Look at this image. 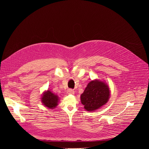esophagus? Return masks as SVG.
I'll use <instances>...</instances> for the list:
<instances>
[{
  "instance_id": "1",
  "label": "esophagus",
  "mask_w": 149,
  "mask_h": 149,
  "mask_svg": "<svg viewBox=\"0 0 149 149\" xmlns=\"http://www.w3.org/2000/svg\"><path fill=\"white\" fill-rule=\"evenodd\" d=\"M74 91L73 90H72V89H69L68 90V94H71V95H72V94H74Z\"/></svg>"
}]
</instances>
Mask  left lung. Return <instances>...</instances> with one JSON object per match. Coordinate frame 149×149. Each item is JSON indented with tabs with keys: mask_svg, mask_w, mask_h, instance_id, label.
Listing matches in <instances>:
<instances>
[{
	"mask_svg": "<svg viewBox=\"0 0 149 149\" xmlns=\"http://www.w3.org/2000/svg\"><path fill=\"white\" fill-rule=\"evenodd\" d=\"M110 92L105 82L95 79L91 81L81 95V101L88 111H94L107 103Z\"/></svg>",
	"mask_w": 149,
	"mask_h": 149,
	"instance_id": "8db88e82",
	"label": "left lung"
}]
</instances>
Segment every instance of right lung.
<instances>
[{
  "label": "right lung",
  "instance_id": "obj_1",
  "mask_svg": "<svg viewBox=\"0 0 149 149\" xmlns=\"http://www.w3.org/2000/svg\"><path fill=\"white\" fill-rule=\"evenodd\" d=\"M41 101L45 107L50 109H54L58 105L59 97L50 90H48L45 91L42 94Z\"/></svg>",
  "mask_w": 149,
  "mask_h": 149
}]
</instances>
